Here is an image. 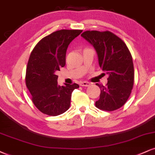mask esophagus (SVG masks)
I'll return each mask as SVG.
<instances>
[{
  "mask_svg": "<svg viewBox=\"0 0 155 155\" xmlns=\"http://www.w3.org/2000/svg\"><path fill=\"white\" fill-rule=\"evenodd\" d=\"M79 84L80 86H81V87H89L90 83L88 82V81H81V82L79 83Z\"/></svg>",
  "mask_w": 155,
  "mask_h": 155,
  "instance_id": "34e87169",
  "label": "esophagus"
}]
</instances>
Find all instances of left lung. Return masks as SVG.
Segmentation results:
<instances>
[{
	"label": "left lung",
	"instance_id": "left-lung-1",
	"mask_svg": "<svg viewBox=\"0 0 155 155\" xmlns=\"http://www.w3.org/2000/svg\"><path fill=\"white\" fill-rule=\"evenodd\" d=\"M81 36L94 47L99 66L108 75L105 86L96 84L101 92L95 106L105 111L115 110L126 103L133 89L131 53L124 41L109 31H86Z\"/></svg>",
	"mask_w": 155,
	"mask_h": 155
}]
</instances>
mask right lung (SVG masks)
Here are the masks:
<instances>
[{"instance_id": "right-lung-1", "label": "right lung", "mask_w": 155, "mask_h": 155, "mask_svg": "<svg viewBox=\"0 0 155 155\" xmlns=\"http://www.w3.org/2000/svg\"><path fill=\"white\" fill-rule=\"evenodd\" d=\"M82 30L62 29L42 38L31 51L26 73V84L33 103L44 114L57 116L70 107L77 84L59 86L56 72L66 65V50Z\"/></svg>"}]
</instances>
